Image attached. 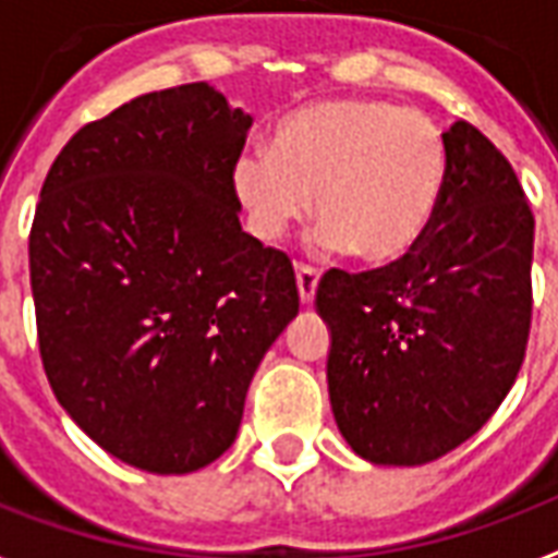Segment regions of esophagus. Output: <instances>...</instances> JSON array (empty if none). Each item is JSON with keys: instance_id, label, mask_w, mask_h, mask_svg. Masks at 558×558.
<instances>
[{"instance_id": "obj_1", "label": "esophagus", "mask_w": 558, "mask_h": 558, "mask_svg": "<svg viewBox=\"0 0 558 558\" xmlns=\"http://www.w3.org/2000/svg\"><path fill=\"white\" fill-rule=\"evenodd\" d=\"M318 267L312 264H296V288H300V300L312 303L315 300V288H318Z\"/></svg>"}]
</instances>
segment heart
Wrapping results in <instances>:
<instances>
[{
	"label": "heart",
	"instance_id": "b5f03b06",
	"mask_svg": "<svg viewBox=\"0 0 558 558\" xmlns=\"http://www.w3.org/2000/svg\"><path fill=\"white\" fill-rule=\"evenodd\" d=\"M449 174L440 128L384 100H320L284 116L270 150H246L234 190L262 240H279L312 214L320 243L389 264L416 250L437 217Z\"/></svg>",
	"mask_w": 558,
	"mask_h": 558
}]
</instances>
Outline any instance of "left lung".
<instances>
[{"mask_svg":"<svg viewBox=\"0 0 558 558\" xmlns=\"http://www.w3.org/2000/svg\"><path fill=\"white\" fill-rule=\"evenodd\" d=\"M437 217L404 258L329 267L327 380L344 440L372 463L437 461L494 416L532 327L535 217L506 154L470 121L446 133Z\"/></svg>","mask_w":558,"mask_h":558,"instance_id":"left-lung-1","label":"left lung"}]
</instances>
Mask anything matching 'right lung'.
Returning <instances> with one entry per match:
<instances>
[{
    "label": "right lung",
    "mask_w": 558,
    "mask_h": 558,
    "mask_svg": "<svg viewBox=\"0 0 558 558\" xmlns=\"http://www.w3.org/2000/svg\"><path fill=\"white\" fill-rule=\"evenodd\" d=\"M252 118L207 83L73 133L40 186L28 274L40 363L92 440L148 473L217 461L300 312L291 258L240 229Z\"/></svg>",
    "instance_id": "add662e5"
}]
</instances>
